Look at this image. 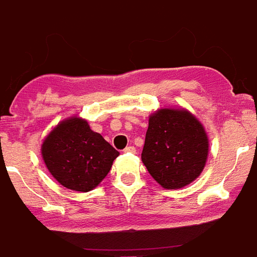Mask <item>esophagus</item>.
Masks as SVG:
<instances>
[{
  "label": "esophagus",
  "mask_w": 257,
  "mask_h": 257,
  "mask_svg": "<svg viewBox=\"0 0 257 257\" xmlns=\"http://www.w3.org/2000/svg\"><path fill=\"white\" fill-rule=\"evenodd\" d=\"M124 153H136V148L135 147H126L124 149Z\"/></svg>",
  "instance_id": "34e87169"
}]
</instances>
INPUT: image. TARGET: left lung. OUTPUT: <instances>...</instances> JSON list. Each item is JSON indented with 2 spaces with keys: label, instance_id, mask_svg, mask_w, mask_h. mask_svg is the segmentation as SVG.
<instances>
[{
  "label": "left lung",
  "instance_id": "8db88e82",
  "mask_svg": "<svg viewBox=\"0 0 257 257\" xmlns=\"http://www.w3.org/2000/svg\"><path fill=\"white\" fill-rule=\"evenodd\" d=\"M207 133L187 109H159L151 114L141 160L165 189H179L196 180L208 157Z\"/></svg>",
  "mask_w": 257,
  "mask_h": 257
}]
</instances>
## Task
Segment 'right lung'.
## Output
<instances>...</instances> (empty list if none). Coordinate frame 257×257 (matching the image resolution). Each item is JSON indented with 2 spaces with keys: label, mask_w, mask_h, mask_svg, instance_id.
Wrapping results in <instances>:
<instances>
[{
  "label": "right lung",
  "mask_w": 257,
  "mask_h": 257,
  "mask_svg": "<svg viewBox=\"0 0 257 257\" xmlns=\"http://www.w3.org/2000/svg\"><path fill=\"white\" fill-rule=\"evenodd\" d=\"M41 155L62 187L89 192L104 180L120 153L100 133L93 132L88 121L70 117L46 136Z\"/></svg>",
  "instance_id": "1"
}]
</instances>
